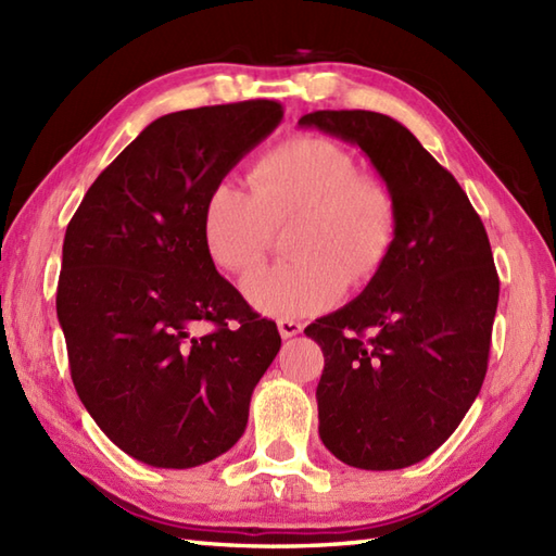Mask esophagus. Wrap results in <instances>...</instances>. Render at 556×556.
Listing matches in <instances>:
<instances>
[{"label":"esophagus","instance_id":"34e87169","mask_svg":"<svg viewBox=\"0 0 556 556\" xmlns=\"http://www.w3.org/2000/svg\"><path fill=\"white\" fill-rule=\"evenodd\" d=\"M277 327H279V334L285 339L301 334V329H303V325L299 320H289V317H281V320H277Z\"/></svg>","mask_w":556,"mask_h":556}]
</instances>
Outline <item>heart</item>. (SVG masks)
Segmentation results:
<instances>
[{"mask_svg": "<svg viewBox=\"0 0 556 556\" xmlns=\"http://www.w3.org/2000/svg\"><path fill=\"white\" fill-rule=\"evenodd\" d=\"M248 188L212 186L200 231L212 263L243 275L287 231L289 263L260 267L243 279L245 301L260 313L301 317L334 305L341 289L377 275L399 229V203L384 176L358 169L332 138L296 136L267 148L248 167Z\"/></svg>", "mask_w": 556, "mask_h": 556, "instance_id": "heart-1", "label": "heart"}]
</instances>
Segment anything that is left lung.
<instances>
[{"label":"left lung","mask_w":556,"mask_h":556,"mask_svg":"<svg viewBox=\"0 0 556 556\" xmlns=\"http://www.w3.org/2000/svg\"><path fill=\"white\" fill-rule=\"evenodd\" d=\"M301 126L356 143L394 188L392 251L356 301L305 327L325 353V446L363 470L418 464L442 446L488 372L500 277L458 181L392 116L320 110Z\"/></svg>","instance_id":"obj_1"}]
</instances>
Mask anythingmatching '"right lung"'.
Listing matches in <instances>:
<instances>
[{
    "instance_id": "add662e5",
    "label": "right lung",
    "mask_w": 556,
    "mask_h": 556,
    "mask_svg": "<svg viewBox=\"0 0 556 556\" xmlns=\"http://www.w3.org/2000/svg\"><path fill=\"white\" fill-rule=\"evenodd\" d=\"M281 116L275 100L160 116L66 227L56 317L71 380L100 430L148 466L193 468L229 452L281 346L277 325L215 269L200 231L212 186ZM195 324L213 329L195 338Z\"/></svg>"
}]
</instances>
